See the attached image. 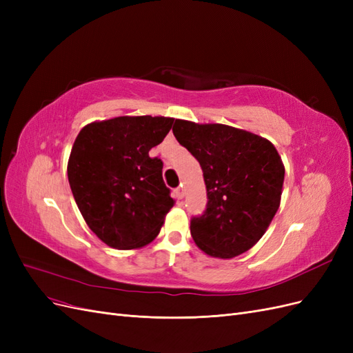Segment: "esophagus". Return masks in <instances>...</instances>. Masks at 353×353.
<instances>
[{
    "mask_svg": "<svg viewBox=\"0 0 353 353\" xmlns=\"http://www.w3.org/2000/svg\"><path fill=\"white\" fill-rule=\"evenodd\" d=\"M184 194H185V191H184V188L183 187H178L176 190H175V197L176 199H184Z\"/></svg>",
    "mask_w": 353,
    "mask_h": 353,
    "instance_id": "34e87169",
    "label": "esophagus"
}]
</instances>
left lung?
Instances as JSON below:
<instances>
[{"mask_svg": "<svg viewBox=\"0 0 353 353\" xmlns=\"http://www.w3.org/2000/svg\"><path fill=\"white\" fill-rule=\"evenodd\" d=\"M172 131L199 160L206 184V210L190 223L197 248L219 259L248 252L280 208L284 165L276 148L263 137L222 123L176 119Z\"/></svg>", "mask_w": 353, "mask_h": 353, "instance_id": "left-lung-1", "label": "left lung"}]
</instances>
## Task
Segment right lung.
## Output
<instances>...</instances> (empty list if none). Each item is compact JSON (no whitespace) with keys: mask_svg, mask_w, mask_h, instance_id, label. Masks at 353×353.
Listing matches in <instances>:
<instances>
[{"mask_svg":"<svg viewBox=\"0 0 353 353\" xmlns=\"http://www.w3.org/2000/svg\"><path fill=\"white\" fill-rule=\"evenodd\" d=\"M174 117L119 116L83 126L73 143L68 178L91 231L113 249L152 243L174 206L163 162L148 152L163 141Z\"/></svg>","mask_w":353,"mask_h":353,"instance_id":"obj_1","label":"right lung"}]
</instances>
